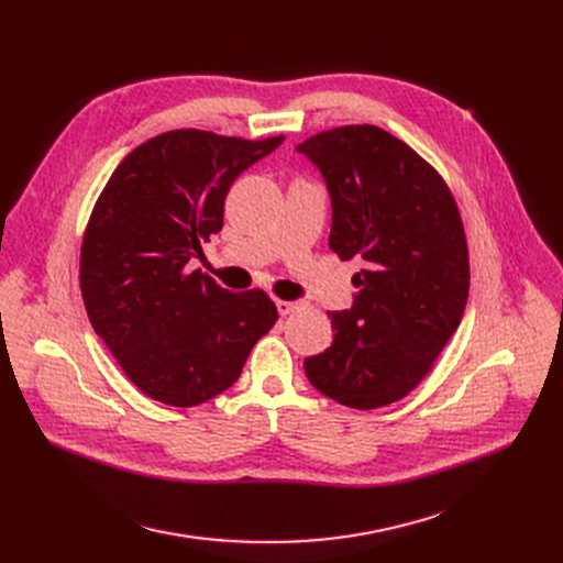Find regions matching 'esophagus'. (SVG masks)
Returning <instances> with one entry per match:
<instances>
[{
	"mask_svg": "<svg viewBox=\"0 0 563 563\" xmlns=\"http://www.w3.org/2000/svg\"><path fill=\"white\" fill-rule=\"evenodd\" d=\"M276 308H278V314H289V312H294V310H297L299 308V303L297 301H283V299H278L276 301Z\"/></svg>",
	"mask_w": 563,
	"mask_h": 563,
	"instance_id": "obj_1",
	"label": "esophagus"
}]
</instances>
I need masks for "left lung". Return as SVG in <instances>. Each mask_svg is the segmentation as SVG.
I'll use <instances>...</instances> for the list:
<instances>
[{"label": "left lung", "instance_id": "left-lung-1", "mask_svg": "<svg viewBox=\"0 0 563 563\" xmlns=\"http://www.w3.org/2000/svg\"><path fill=\"white\" fill-rule=\"evenodd\" d=\"M297 151L327 180L329 246L365 262L351 308L329 312L333 342L306 358V376L338 404L388 406L427 376L461 323L470 260L459 207L445 180L380 128H335Z\"/></svg>", "mask_w": 563, "mask_h": 563}]
</instances>
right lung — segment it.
I'll return each mask as SVG.
<instances>
[{
	"instance_id": "right-lung-1",
	"label": "right lung",
	"mask_w": 563,
	"mask_h": 563,
	"mask_svg": "<svg viewBox=\"0 0 563 563\" xmlns=\"http://www.w3.org/2000/svg\"><path fill=\"white\" fill-rule=\"evenodd\" d=\"M283 141L164 132L134 147L102 189L84 232L81 297L96 333L151 399L185 408L221 395L276 323L262 289L232 294L189 262L223 228L236 175Z\"/></svg>"
}]
</instances>
